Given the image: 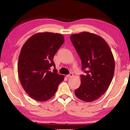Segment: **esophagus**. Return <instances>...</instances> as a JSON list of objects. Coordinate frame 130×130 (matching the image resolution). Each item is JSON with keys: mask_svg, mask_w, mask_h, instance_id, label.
Here are the masks:
<instances>
[{"mask_svg": "<svg viewBox=\"0 0 130 130\" xmlns=\"http://www.w3.org/2000/svg\"><path fill=\"white\" fill-rule=\"evenodd\" d=\"M73 76V74L72 73H70L67 76V78H70V77H72Z\"/></svg>", "mask_w": 130, "mask_h": 130, "instance_id": "34e87169", "label": "esophagus"}]
</instances>
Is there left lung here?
Wrapping results in <instances>:
<instances>
[{"instance_id":"8db88e82","label":"left lung","mask_w":130,"mask_h":130,"mask_svg":"<svg viewBox=\"0 0 130 130\" xmlns=\"http://www.w3.org/2000/svg\"><path fill=\"white\" fill-rule=\"evenodd\" d=\"M70 38L86 73L81 76L80 86L74 93L84 102H92L105 93L112 80L113 54L106 41L97 34L84 31Z\"/></svg>"}]
</instances>
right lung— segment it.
<instances>
[{
	"label": "right lung",
	"mask_w": 130,
	"mask_h": 130,
	"mask_svg": "<svg viewBox=\"0 0 130 130\" xmlns=\"http://www.w3.org/2000/svg\"><path fill=\"white\" fill-rule=\"evenodd\" d=\"M64 42L60 34L38 32L30 37L22 47L18 60V74L23 89L38 102L51 99L64 76L57 73L53 57Z\"/></svg>",
	"instance_id": "add662e5"
}]
</instances>
